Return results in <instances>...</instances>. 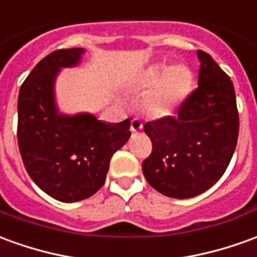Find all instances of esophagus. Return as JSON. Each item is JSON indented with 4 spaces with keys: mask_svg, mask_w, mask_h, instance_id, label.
<instances>
[{
    "mask_svg": "<svg viewBox=\"0 0 257 257\" xmlns=\"http://www.w3.org/2000/svg\"><path fill=\"white\" fill-rule=\"evenodd\" d=\"M142 129H143V123H142L141 119L134 118V119L131 121V131H132V132H139Z\"/></svg>",
    "mask_w": 257,
    "mask_h": 257,
    "instance_id": "obj_1",
    "label": "esophagus"
}]
</instances>
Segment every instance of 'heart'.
<instances>
[{
  "label": "heart",
  "mask_w": 257,
  "mask_h": 257,
  "mask_svg": "<svg viewBox=\"0 0 257 257\" xmlns=\"http://www.w3.org/2000/svg\"><path fill=\"white\" fill-rule=\"evenodd\" d=\"M142 83L146 87H154L147 98L149 111L156 116H166L189 96L193 75L184 65L170 68L164 64H156L145 71Z\"/></svg>",
  "instance_id": "obj_1"
}]
</instances>
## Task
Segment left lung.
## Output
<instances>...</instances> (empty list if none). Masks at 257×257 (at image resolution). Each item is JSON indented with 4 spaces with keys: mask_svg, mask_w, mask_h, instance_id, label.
Returning <instances> with one entry per match:
<instances>
[{
    "mask_svg": "<svg viewBox=\"0 0 257 257\" xmlns=\"http://www.w3.org/2000/svg\"><path fill=\"white\" fill-rule=\"evenodd\" d=\"M197 89L178 115L145 123L153 149L142 170L147 182L168 197L188 199L216 184L232 159L239 116L234 85L211 55L197 50Z\"/></svg>",
    "mask_w": 257,
    "mask_h": 257,
    "instance_id": "8db88e82",
    "label": "left lung"
}]
</instances>
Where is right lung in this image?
Returning <instances> with one entry per match:
<instances>
[{"mask_svg": "<svg viewBox=\"0 0 257 257\" xmlns=\"http://www.w3.org/2000/svg\"><path fill=\"white\" fill-rule=\"evenodd\" d=\"M83 48L48 54L23 82L18 98V145L35 184L54 199L72 203L101 188L110 160L131 136V119L98 121L91 114H60L54 82L61 68L78 65Z\"/></svg>", "mask_w": 257, "mask_h": 257, "instance_id": "1", "label": "right lung"}]
</instances>
